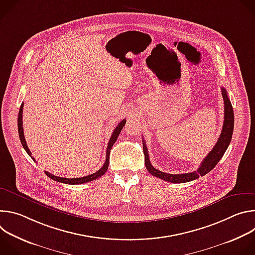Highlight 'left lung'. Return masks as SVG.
Returning <instances> with one entry per match:
<instances>
[{"label": "left lung", "instance_id": "left-lung-1", "mask_svg": "<svg viewBox=\"0 0 255 255\" xmlns=\"http://www.w3.org/2000/svg\"><path fill=\"white\" fill-rule=\"evenodd\" d=\"M221 91H222V97H223V101H224V124H223V128H222V132L220 134L219 139H218L217 143L215 144L214 148L204 158L200 167L196 171L189 172V173L170 174V173L162 172V171L156 169L150 163L146 144H145V141L143 140V152H144V157H145V166H146L147 170L152 175L159 177L160 179L170 181V183H175V184L188 183V181L195 180V179L199 178L200 176L207 174L216 166V164L218 162H219V160L222 158V156L224 155L225 151L227 150V148L229 146V144L232 139L233 129H234V113H233V108H232L231 102L228 98L226 90L223 87L221 88Z\"/></svg>", "mask_w": 255, "mask_h": 255}]
</instances>
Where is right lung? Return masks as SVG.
<instances>
[{
  "label": "right lung",
  "instance_id": "obj_1",
  "mask_svg": "<svg viewBox=\"0 0 255 255\" xmlns=\"http://www.w3.org/2000/svg\"><path fill=\"white\" fill-rule=\"evenodd\" d=\"M23 106L24 104L22 103L21 107H20V110H19V115H18V132H19V137H20V140H21V143L23 145L24 149L26 150V152L29 154V156L35 161V159L31 156V152L27 146V143H26V140H25V137H24V131H23V121H22V113H23ZM125 123H126V120H122L118 126L115 128L111 138H110V141H109L108 143V146H107V151H106V160H105V163L104 165L96 172L92 173V174H89L87 176H83V177H77V178H66V177H60V176H56L52 173H49L48 171H45V174L50 177L51 179L55 180V181H58V183H62V184H66V185H82V184H85V183H89V181H92V180H95L97 178H99L100 176H102L108 169V166H109V161H110V151L112 149V146L113 144L116 142L121 130L123 129V127L125 126Z\"/></svg>",
  "mask_w": 255,
  "mask_h": 255
}]
</instances>
